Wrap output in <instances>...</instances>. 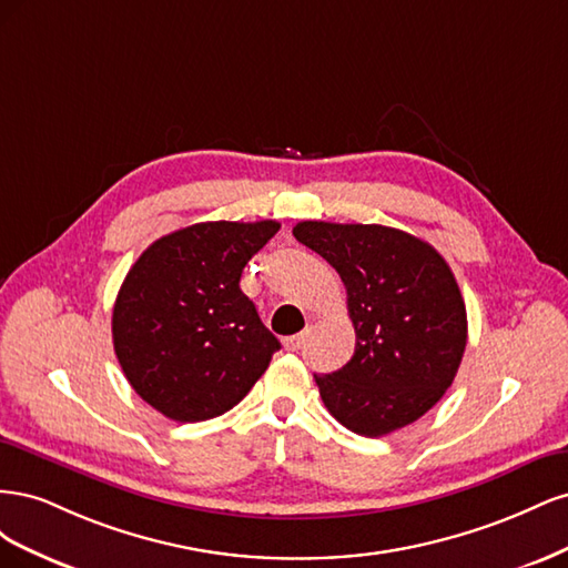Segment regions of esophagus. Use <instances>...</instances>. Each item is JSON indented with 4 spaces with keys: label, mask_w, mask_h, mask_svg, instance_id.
<instances>
[{
    "label": "esophagus",
    "mask_w": 568,
    "mask_h": 568,
    "mask_svg": "<svg viewBox=\"0 0 568 568\" xmlns=\"http://www.w3.org/2000/svg\"><path fill=\"white\" fill-rule=\"evenodd\" d=\"M303 343H305V334H296V336H288V338H284V346H286V351H301V348H303Z\"/></svg>",
    "instance_id": "34e87169"
}]
</instances>
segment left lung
<instances>
[{
    "mask_svg": "<svg viewBox=\"0 0 568 568\" xmlns=\"http://www.w3.org/2000/svg\"><path fill=\"white\" fill-rule=\"evenodd\" d=\"M294 236L346 286L355 353L315 374L326 409L351 432L379 438L417 422L450 388L467 346V307L445 257L384 225L305 220Z\"/></svg>",
    "mask_w": 568,
    "mask_h": 568,
    "instance_id": "8db88e82",
    "label": "left lung"
}]
</instances>
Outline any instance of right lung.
<instances>
[{"mask_svg":"<svg viewBox=\"0 0 568 568\" xmlns=\"http://www.w3.org/2000/svg\"><path fill=\"white\" fill-rule=\"evenodd\" d=\"M280 222H199L153 242L118 291L113 348L130 386L175 422L225 415L282 346L239 288Z\"/></svg>","mask_w":568,"mask_h":568,"instance_id":"add662e5","label":"right lung"}]
</instances>
